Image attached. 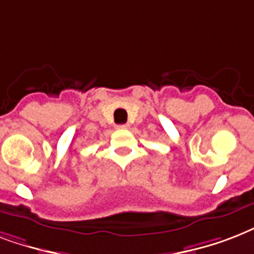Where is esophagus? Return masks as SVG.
Masks as SVG:
<instances>
[{
	"instance_id": "esophagus-1",
	"label": "esophagus",
	"mask_w": 254,
	"mask_h": 254,
	"mask_svg": "<svg viewBox=\"0 0 254 254\" xmlns=\"http://www.w3.org/2000/svg\"><path fill=\"white\" fill-rule=\"evenodd\" d=\"M119 129H127V127H129V125H127V124H124V125H119Z\"/></svg>"
}]
</instances>
